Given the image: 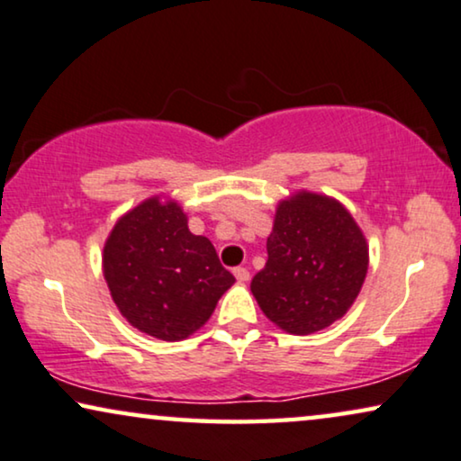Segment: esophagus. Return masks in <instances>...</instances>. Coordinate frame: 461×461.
Segmentation results:
<instances>
[{
    "label": "esophagus",
    "instance_id": "obj_1",
    "mask_svg": "<svg viewBox=\"0 0 461 461\" xmlns=\"http://www.w3.org/2000/svg\"><path fill=\"white\" fill-rule=\"evenodd\" d=\"M234 276H236V280H240V282H247L250 278V274H249L247 267H236L234 269Z\"/></svg>",
    "mask_w": 461,
    "mask_h": 461
}]
</instances>
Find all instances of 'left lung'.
Masks as SVG:
<instances>
[{"label": "left lung", "mask_w": 461, "mask_h": 461, "mask_svg": "<svg viewBox=\"0 0 461 461\" xmlns=\"http://www.w3.org/2000/svg\"><path fill=\"white\" fill-rule=\"evenodd\" d=\"M369 267L366 240L346 208L302 192L280 202L267 263L250 282L269 321L293 335L322 330L346 314Z\"/></svg>", "instance_id": "left-lung-1"}]
</instances>
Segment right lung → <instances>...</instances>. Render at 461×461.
<instances>
[{
  "label": "right lung",
  "instance_id": "obj_1",
  "mask_svg": "<svg viewBox=\"0 0 461 461\" xmlns=\"http://www.w3.org/2000/svg\"><path fill=\"white\" fill-rule=\"evenodd\" d=\"M103 272L122 316L162 341L204 324L236 278L204 236H194L175 202L151 198L115 223Z\"/></svg>",
  "mask_w": 461,
  "mask_h": 461
}]
</instances>
